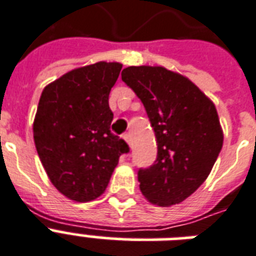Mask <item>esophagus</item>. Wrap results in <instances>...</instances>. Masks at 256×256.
I'll return each instance as SVG.
<instances>
[{
  "label": "esophagus",
  "mask_w": 256,
  "mask_h": 256,
  "mask_svg": "<svg viewBox=\"0 0 256 256\" xmlns=\"http://www.w3.org/2000/svg\"><path fill=\"white\" fill-rule=\"evenodd\" d=\"M124 140H126V142H128V146H132V134H130V132H128V134H124Z\"/></svg>",
  "instance_id": "1"
}]
</instances>
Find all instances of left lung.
<instances>
[{"label":"left lung","mask_w":256,"mask_h":256,"mask_svg":"<svg viewBox=\"0 0 256 256\" xmlns=\"http://www.w3.org/2000/svg\"><path fill=\"white\" fill-rule=\"evenodd\" d=\"M122 81L142 100L158 144L154 164L138 171L142 194L158 206L183 202L206 180L222 150L215 104L188 78L162 66H128Z\"/></svg>","instance_id":"8db88e82"}]
</instances>
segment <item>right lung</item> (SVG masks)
I'll list each match as a JSON object with an SVG mask.
<instances>
[{
    "label": "right lung",
    "mask_w": 256,
    "mask_h": 256,
    "mask_svg": "<svg viewBox=\"0 0 256 256\" xmlns=\"http://www.w3.org/2000/svg\"><path fill=\"white\" fill-rule=\"evenodd\" d=\"M120 62L82 66L44 88L33 124L38 156L50 182L76 202L104 194L128 146L110 132L108 94Z\"/></svg>",
    "instance_id": "add662e5"
}]
</instances>
